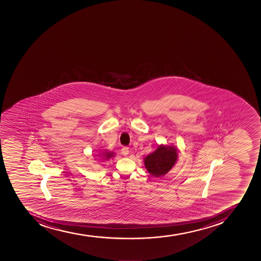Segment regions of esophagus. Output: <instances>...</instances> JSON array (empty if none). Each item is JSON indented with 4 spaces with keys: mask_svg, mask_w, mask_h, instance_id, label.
Wrapping results in <instances>:
<instances>
[{
    "mask_svg": "<svg viewBox=\"0 0 261 261\" xmlns=\"http://www.w3.org/2000/svg\"><path fill=\"white\" fill-rule=\"evenodd\" d=\"M122 154L123 155H127V154H129V148L128 147H122Z\"/></svg>",
    "mask_w": 261,
    "mask_h": 261,
    "instance_id": "1",
    "label": "esophagus"
}]
</instances>
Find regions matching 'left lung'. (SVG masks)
<instances>
[{
	"instance_id": "8db88e82",
	"label": "left lung",
	"mask_w": 261,
	"mask_h": 261,
	"mask_svg": "<svg viewBox=\"0 0 261 261\" xmlns=\"http://www.w3.org/2000/svg\"><path fill=\"white\" fill-rule=\"evenodd\" d=\"M176 158L177 154L175 147L160 145L154 153L144 159V166L151 175L161 177L173 167Z\"/></svg>"
}]
</instances>
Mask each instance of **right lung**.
Instances as JSON below:
<instances>
[{
    "mask_svg": "<svg viewBox=\"0 0 261 261\" xmlns=\"http://www.w3.org/2000/svg\"><path fill=\"white\" fill-rule=\"evenodd\" d=\"M112 156H113V154H112V153H106V158H107V159H108V158Z\"/></svg>",
    "mask_w": 261,
    "mask_h": 261,
    "instance_id": "1",
    "label": "right lung"
}]
</instances>
